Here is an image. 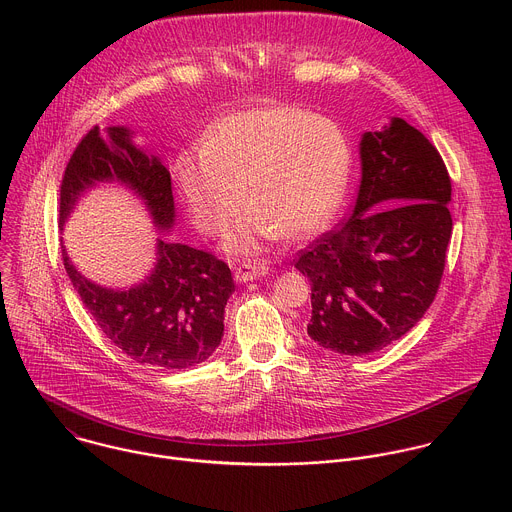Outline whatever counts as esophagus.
<instances>
[{
	"instance_id": "34e87169",
	"label": "esophagus",
	"mask_w": 512,
	"mask_h": 512,
	"mask_svg": "<svg viewBox=\"0 0 512 512\" xmlns=\"http://www.w3.org/2000/svg\"><path fill=\"white\" fill-rule=\"evenodd\" d=\"M267 271H269V267L261 261H245L235 269V279L239 283H247V281H253L257 277H263Z\"/></svg>"
}]
</instances>
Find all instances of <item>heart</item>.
<instances>
[{
	"label": "heart",
	"instance_id": "obj_1",
	"mask_svg": "<svg viewBox=\"0 0 512 512\" xmlns=\"http://www.w3.org/2000/svg\"><path fill=\"white\" fill-rule=\"evenodd\" d=\"M350 166V141L338 123L271 105L218 121L206 145L176 158L174 178L208 235L223 233L243 202L251 206L227 241L245 253L279 235L304 239L320 231L344 196Z\"/></svg>",
	"mask_w": 512,
	"mask_h": 512
}]
</instances>
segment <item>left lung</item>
Here are the masks:
<instances>
[{
	"mask_svg": "<svg viewBox=\"0 0 512 512\" xmlns=\"http://www.w3.org/2000/svg\"><path fill=\"white\" fill-rule=\"evenodd\" d=\"M362 178L346 221L294 259L312 285L310 338L350 356L407 334L431 306L452 237V180L405 119L360 141Z\"/></svg>",
	"mask_w": 512,
	"mask_h": 512,
	"instance_id": "8db88e82",
	"label": "left lung"
}]
</instances>
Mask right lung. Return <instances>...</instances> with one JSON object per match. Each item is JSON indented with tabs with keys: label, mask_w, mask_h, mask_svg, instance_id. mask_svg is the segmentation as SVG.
<instances>
[{
	"label": "right lung",
	"mask_w": 512,
	"mask_h": 512,
	"mask_svg": "<svg viewBox=\"0 0 512 512\" xmlns=\"http://www.w3.org/2000/svg\"><path fill=\"white\" fill-rule=\"evenodd\" d=\"M117 180L148 204L162 231L174 223L172 180L156 156H145L125 127H109V139L91 127L72 152L62 184L60 223L95 182ZM64 269L105 336L129 358L152 369H188L204 362L223 340L225 306L235 291L229 265L212 253L158 241L154 273L129 291H113L85 279L62 249Z\"/></svg>",
	"instance_id": "add662e5"
}]
</instances>
